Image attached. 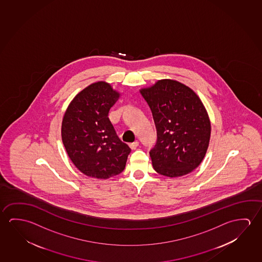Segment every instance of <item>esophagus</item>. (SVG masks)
I'll return each mask as SVG.
<instances>
[{"instance_id": "obj_1", "label": "esophagus", "mask_w": 262, "mask_h": 262, "mask_svg": "<svg viewBox=\"0 0 262 262\" xmlns=\"http://www.w3.org/2000/svg\"><path fill=\"white\" fill-rule=\"evenodd\" d=\"M138 145H139V142L138 141H135L133 142V143H131L130 145H129V146L131 147V149H136L137 148V146H138Z\"/></svg>"}]
</instances>
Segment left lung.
I'll return each mask as SVG.
<instances>
[{"label": "left lung", "instance_id": "1", "mask_svg": "<svg viewBox=\"0 0 262 262\" xmlns=\"http://www.w3.org/2000/svg\"><path fill=\"white\" fill-rule=\"evenodd\" d=\"M149 105L157 129L150 150L155 170L169 178L188 174L200 166L208 150L211 125L200 97L170 79L140 90Z\"/></svg>", "mask_w": 262, "mask_h": 262}]
</instances>
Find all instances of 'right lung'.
Listing matches in <instances>:
<instances>
[{"mask_svg": "<svg viewBox=\"0 0 262 262\" xmlns=\"http://www.w3.org/2000/svg\"><path fill=\"white\" fill-rule=\"evenodd\" d=\"M119 96L109 83H92L75 96L64 113L62 143L72 162L88 177L106 179L125 169L131 149L108 118Z\"/></svg>", "mask_w": 262, "mask_h": 262, "instance_id": "right-lung-1", "label": "right lung"}]
</instances>
